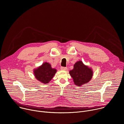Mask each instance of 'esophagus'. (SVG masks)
<instances>
[{"instance_id":"34e87169","label":"esophagus","mask_w":124,"mask_h":124,"mask_svg":"<svg viewBox=\"0 0 124 124\" xmlns=\"http://www.w3.org/2000/svg\"><path fill=\"white\" fill-rule=\"evenodd\" d=\"M60 69H61V70H67V68H66V67H61Z\"/></svg>"}]
</instances>
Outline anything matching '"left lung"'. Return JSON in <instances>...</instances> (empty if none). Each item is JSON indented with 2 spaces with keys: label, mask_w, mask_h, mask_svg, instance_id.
<instances>
[{
  "label": "left lung",
  "mask_w": 124,
  "mask_h": 124,
  "mask_svg": "<svg viewBox=\"0 0 124 124\" xmlns=\"http://www.w3.org/2000/svg\"><path fill=\"white\" fill-rule=\"evenodd\" d=\"M69 73L73 79L74 84L77 86L80 87L91 80L93 72L91 67L85 65L83 62L80 60L74 64L73 69L70 70Z\"/></svg>",
  "instance_id": "left-lung-1"
}]
</instances>
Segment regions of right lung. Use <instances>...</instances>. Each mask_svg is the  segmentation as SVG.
Returning a JSON list of instances; mask_svg holds the SVG:
<instances>
[{
	"label": "right lung",
	"mask_w": 124,
	"mask_h": 124,
	"mask_svg": "<svg viewBox=\"0 0 124 124\" xmlns=\"http://www.w3.org/2000/svg\"><path fill=\"white\" fill-rule=\"evenodd\" d=\"M35 78L43 84H48L51 81L56 73L57 70L52 68L51 65L48 62H44L37 68L33 70Z\"/></svg>",
	"instance_id": "1"
}]
</instances>
